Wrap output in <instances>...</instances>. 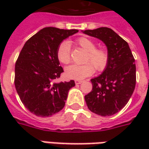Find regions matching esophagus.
Segmentation results:
<instances>
[{
    "mask_svg": "<svg viewBox=\"0 0 149 149\" xmlns=\"http://www.w3.org/2000/svg\"><path fill=\"white\" fill-rule=\"evenodd\" d=\"M82 82H83V81H80V80H76V81H75V84H81Z\"/></svg>",
    "mask_w": 149,
    "mask_h": 149,
    "instance_id": "1",
    "label": "esophagus"
}]
</instances>
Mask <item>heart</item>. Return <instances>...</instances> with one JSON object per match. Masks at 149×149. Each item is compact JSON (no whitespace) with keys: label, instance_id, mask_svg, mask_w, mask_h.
I'll use <instances>...</instances> for the list:
<instances>
[{"label":"heart","instance_id":"b5f03b06","mask_svg":"<svg viewBox=\"0 0 149 149\" xmlns=\"http://www.w3.org/2000/svg\"><path fill=\"white\" fill-rule=\"evenodd\" d=\"M76 44L87 51L84 65H72L65 68V77L68 79L82 80L89 77L97 71H103L109 63V53L104 49L96 48V44L93 40L88 37H80ZM56 57L64 65H68L71 61L70 45L67 41H63L56 49Z\"/></svg>","mask_w":149,"mask_h":149}]
</instances>
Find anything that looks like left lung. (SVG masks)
<instances>
[{"label":"left lung","mask_w":149,"mask_h":149,"mask_svg":"<svg viewBox=\"0 0 149 149\" xmlns=\"http://www.w3.org/2000/svg\"><path fill=\"white\" fill-rule=\"evenodd\" d=\"M102 40L108 49L109 63L101 74L91 80L93 89L84 96L91 112L102 116L116 114L124 108L136 86L135 59L128 44L107 27L83 31Z\"/></svg>","instance_id":"obj_1"}]
</instances>
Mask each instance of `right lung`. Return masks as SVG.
Here are the masks:
<instances>
[{
	"instance_id": "1",
	"label": "right lung",
	"mask_w": 149,
	"mask_h": 149,
	"mask_svg": "<svg viewBox=\"0 0 149 149\" xmlns=\"http://www.w3.org/2000/svg\"><path fill=\"white\" fill-rule=\"evenodd\" d=\"M77 29L44 28L30 37L15 65L16 90L24 107L41 117L57 113L65 107L74 81L55 83L64 72L56 57L59 45Z\"/></svg>"
}]
</instances>
